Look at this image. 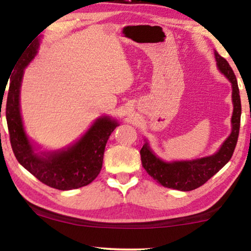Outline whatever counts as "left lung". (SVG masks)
<instances>
[{
    "instance_id": "8db88e82",
    "label": "left lung",
    "mask_w": 251,
    "mask_h": 251,
    "mask_svg": "<svg viewBox=\"0 0 251 251\" xmlns=\"http://www.w3.org/2000/svg\"><path fill=\"white\" fill-rule=\"evenodd\" d=\"M215 59L217 62V68L225 77H227L232 84L233 114L231 119V134L216 153L195 160L166 162L153 153L149 144L147 142L144 143L140 151L142 166L151 177L165 188L179 190V191H191L199 188L210 177H213L221 168H223L234 152L239 137L240 119H241V100H240L238 82L231 66L216 51H215Z\"/></svg>"
}]
</instances>
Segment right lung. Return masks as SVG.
Masks as SVG:
<instances>
[{"instance_id":"right-lung-1","label":"right lung","mask_w":251,"mask_h":251,"mask_svg":"<svg viewBox=\"0 0 251 251\" xmlns=\"http://www.w3.org/2000/svg\"><path fill=\"white\" fill-rule=\"evenodd\" d=\"M38 47L40 40L37 38L21 52L10 79L4 112L13 153L19 164L44 184L62 191L82 188L94 181L100 173L105 144L119 124L103 116L98 118L89 130L70 147L50 152H37L24 129L20 114V86L24 70L35 58Z\"/></svg>"}]
</instances>
